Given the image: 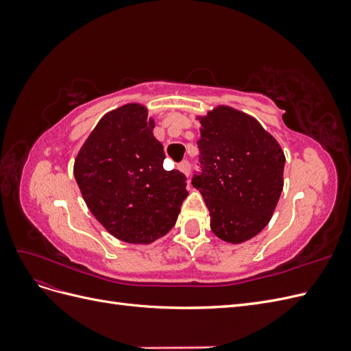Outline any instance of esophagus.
Returning a JSON list of instances; mask_svg holds the SVG:
<instances>
[{
  "label": "esophagus",
  "instance_id": "esophagus-1",
  "mask_svg": "<svg viewBox=\"0 0 351 351\" xmlns=\"http://www.w3.org/2000/svg\"><path fill=\"white\" fill-rule=\"evenodd\" d=\"M178 169H180V171H182L184 176H189V173H190V164H189L187 161H183L182 164L178 165Z\"/></svg>",
  "mask_w": 351,
  "mask_h": 351
}]
</instances>
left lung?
<instances>
[{
	"label": "left lung",
	"mask_w": 351,
	"mask_h": 351,
	"mask_svg": "<svg viewBox=\"0 0 351 351\" xmlns=\"http://www.w3.org/2000/svg\"><path fill=\"white\" fill-rule=\"evenodd\" d=\"M196 120L202 174L192 183L209 209L210 230L227 243L247 241L268 226L278 204L284 151L254 117L228 105Z\"/></svg>",
	"instance_id": "8db88e82"
}]
</instances>
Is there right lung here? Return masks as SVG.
Here are the masks:
<instances>
[{"instance_id": "add662e5", "label": "right lung", "mask_w": 351, "mask_h": 351, "mask_svg": "<svg viewBox=\"0 0 351 351\" xmlns=\"http://www.w3.org/2000/svg\"><path fill=\"white\" fill-rule=\"evenodd\" d=\"M142 104L105 114L74 159L73 173L92 215L111 236L149 244L176 224L186 176L164 168V147Z\"/></svg>"}]
</instances>
